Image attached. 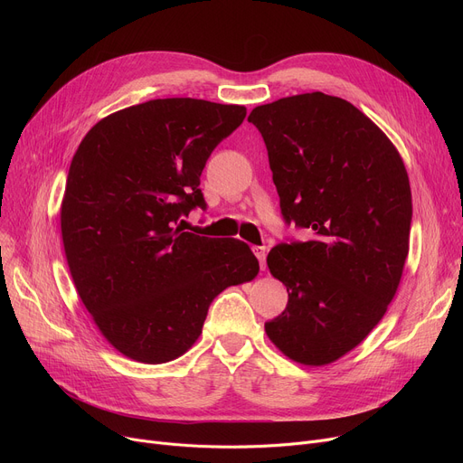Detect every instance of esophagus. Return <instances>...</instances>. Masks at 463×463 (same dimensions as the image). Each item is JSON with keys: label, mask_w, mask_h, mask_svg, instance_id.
Listing matches in <instances>:
<instances>
[{"label": "esophagus", "mask_w": 463, "mask_h": 463, "mask_svg": "<svg viewBox=\"0 0 463 463\" xmlns=\"http://www.w3.org/2000/svg\"><path fill=\"white\" fill-rule=\"evenodd\" d=\"M253 253H255V257L259 259L260 270H264V269H266V248H264V246H255V248H253Z\"/></svg>", "instance_id": "esophagus-1"}]
</instances>
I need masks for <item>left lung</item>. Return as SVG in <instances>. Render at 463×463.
Listing matches in <instances>:
<instances>
[{
  "mask_svg": "<svg viewBox=\"0 0 463 463\" xmlns=\"http://www.w3.org/2000/svg\"><path fill=\"white\" fill-rule=\"evenodd\" d=\"M285 222L311 232L279 244L270 274L288 293L264 330L290 360L326 366L353 351L392 302L409 253L411 185L373 121L323 91L255 107Z\"/></svg>",
  "mask_w": 463,
  "mask_h": 463,
  "instance_id": "8db88e82",
  "label": "left lung"
}]
</instances>
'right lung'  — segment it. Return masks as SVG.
Here are the masks:
<instances>
[{"mask_svg":"<svg viewBox=\"0 0 463 463\" xmlns=\"http://www.w3.org/2000/svg\"><path fill=\"white\" fill-rule=\"evenodd\" d=\"M244 118L241 105L154 99L97 121L72 156L60 212L69 272L97 328L131 360L182 356L212 300L259 274L244 241L178 225L206 206L203 168Z\"/></svg>","mask_w":463,"mask_h":463,"instance_id":"obj_1","label":"right lung"}]
</instances>
